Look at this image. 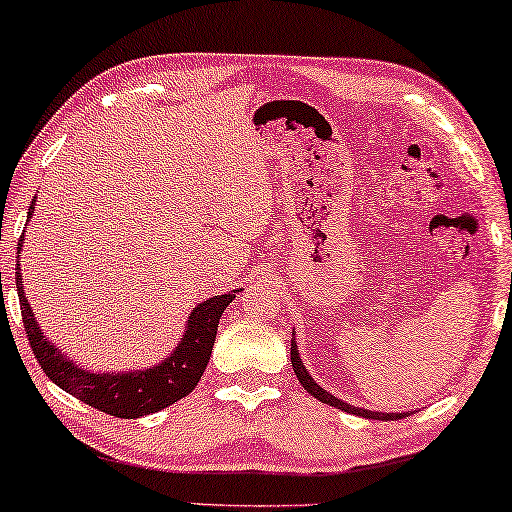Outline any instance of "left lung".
Returning <instances> with one entry per match:
<instances>
[{
	"instance_id": "obj_1",
	"label": "left lung",
	"mask_w": 512,
	"mask_h": 512,
	"mask_svg": "<svg viewBox=\"0 0 512 512\" xmlns=\"http://www.w3.org/2000/svg\"><path fill=\"white\" fill-rule=\"evenodd\" d=\"M291 367H294V373L298 378V383L307 389V394L314 396L316 401L321 403H328L332 408L337 410H344V412H351V415H358V417H367V419H378V421H394V419H403L408 417L410 412H373V410H362V408H355V405H348L342 399H337V396H332L330 392H326L316 380L310 376V371L305 369V364L300 362V355H298V346L294 342V337H291Z\"/></svg>"
}]
</instances>
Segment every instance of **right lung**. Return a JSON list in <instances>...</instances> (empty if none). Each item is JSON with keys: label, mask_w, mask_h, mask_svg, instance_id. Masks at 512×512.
I'll list each match as a JSON object with an SVG mask.
<instances>
[{"label": "right lung", "mask_w": 512, "mask_h": 512, "mask_svg": "<svg viewBox=\"0 0 512 512\" xmlns=\"http://www.w3.org/2000/svg\"><path fill=\"white\" fill-rule=\"evenodd\" d=\"M34 205L36 198L31 200L27 221L34 216ZM22 241L24 232L18 241V253L22 250ZM15 287H18L20 296L24 332H27L31 351H34L40 369L47 373V378L54 385L66 389L68 394L77 396L79 401L91 405V408L120 419L152 415V412L168 408V405L184 399L196 389L200 376L207 369L209 358H212L221 314L232 303L234 296L239 294V289H232L227 294L214 296L193 307L189 321H186L182 342L173 348V353L166 360L154 364V367L125 373H100L77 367L68 355H63L40 332L34 310H31L27 296H24L20 264L15 269Z\"/></svg>", "instance_id": "1"}]
</instances>
